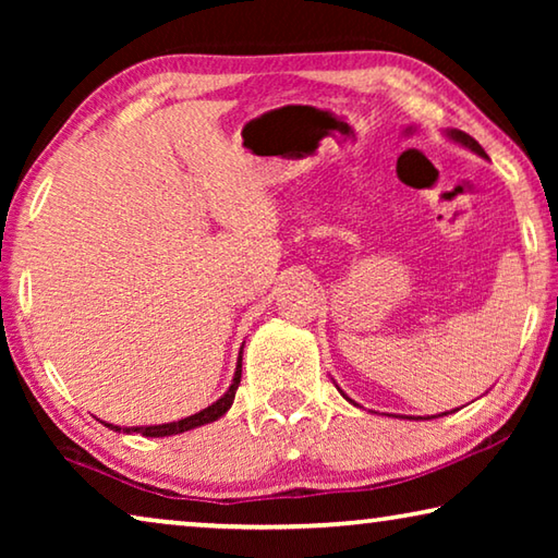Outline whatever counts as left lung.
<instances>
[{
  "label": "left lung",
  "mask_w": 558,
  "mask_h": 558,
  "mask_svg": "<svg viewBox=\"0 0 558 558\" xmlns=\"http://www.w3.org/2000/svg\"><path fill=\"white\" fill-rule=\"evenodd\" d=\"M450 137H456L458 143H462V145H465V147H470L472 153H477V155H483V157H485V149L480 147L477 140H475V137H470L468 132H462V130H452V132H450Z\"/></svg>",
  "instance_id": "1"
}]
</instances>
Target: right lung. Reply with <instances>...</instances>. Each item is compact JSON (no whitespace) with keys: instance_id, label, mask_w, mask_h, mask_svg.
Instances as JSON below:
<instances>
[{"instance_id":"obj_1","label":"right lung","mask_w":558,"mask_h":558,"mask_svg":"<svg viewBox=\"0 0 558 558\" xmlns=\"http://www.w3.org/2000/svg\"><path fill=\"white\" fill-rule=\"evenodd\" d=\"M241 384V356H239V366H235V376H233V384L229 386V391H226L219 401L211 403L209 409H204L199 413L189 415V418H182V421H174V423H162V426H145V428H132L135 433H143V436L147 438H165V436H177V433H184V430H192L196 426H204V423H211L216 418H221V415L231 409L233 403V396H235V389H239ZM108 428L112 430H122L120 426H110V423H106ZM130 433V428H125Z\"/></svg>"}]
</instances>
